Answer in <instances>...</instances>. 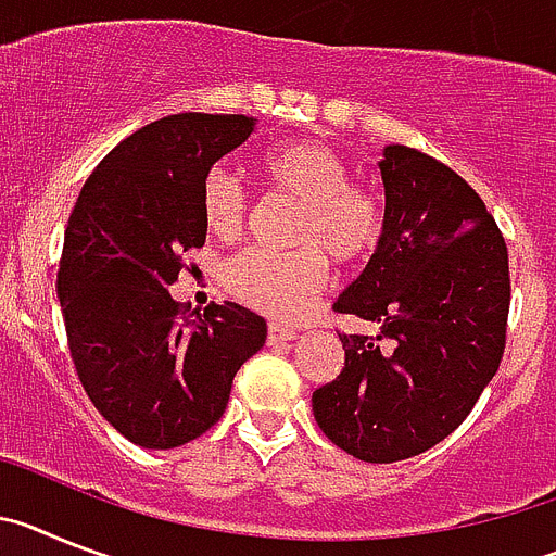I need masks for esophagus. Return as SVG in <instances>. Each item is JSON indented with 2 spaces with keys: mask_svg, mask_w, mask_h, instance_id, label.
Here are the masks:
<instances>
[{
  "mask_svg": "<svg viewBox=\"0 0 556 556\" xmlns=\"http://www.w3.org/2000/svg\"><path fill=\"white\" fill-rule=\"evenodd\" d=\"M293 338H299V332L293 330V327L268 325V344H271V346L288 344V341H293Z\"/></svg>",
  "mask_w": 556,
  "mask_h": 556,
  "instance_id": "obj_1",
  "label": "esophagus"
}]
</instances>
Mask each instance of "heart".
Listing matches in <instances>:
<instances>
[{"label":"heart","mask_w":556,"mask_h":556,"mask_svg":"<svg viewBox=\"0 0 556 556\" xmlns=\"http://www.w3.org/2000/svg\"><path fill=\"white\" fill-rule=\"evenodd\" d=\"M274 192L302 204L293 226V251L251 245L220 265V282L235 299L271 318H296L327 285V260L355 265L383 240V206L371 192L350 185L346 164L330 144L293 139L260 162ZM201 215L212 235H238L249 215V192L226 167L201 181Z\"/></svg>","instance_id":"1"}]
</instances>
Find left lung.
Returning a JSON list of instances; mask_svg holds the SVG:
<instances>
[{
	"label": "left lung",
	"mask_w": 556,
	"mask_h": 556,
	"mask_svg": "<svg viewBox=\"0 0 556 556\" xmlns=\"http://www.w3.org/2000/svg\"><path fill=\"white\" fill-rule=\"evenodd\" d=\"M378 170L383 240L332 307L380 336L338 332L344 369L313 392V417L350 456L392 465L451 437L495 378L509 254L479 192L447 164L386 144Z\"/></svg>",
	"instance_id": "left-lung-1"
}]
</instances>
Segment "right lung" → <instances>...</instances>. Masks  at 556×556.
<instances>
[{"label": "right lung", "instance_id": "right-lung-1", "mask_svg": "<svg viewBox=\"0 0 556 556\" xmlns=\"http://www.w3.org/2000/svg\"><path fill=\"white\" fill-rule=\"evenodd\" d=\"M254 125L195 111L144 125L94 167L70 215L58 299L77 378L105 422L148 451L210 431L268 336L249 307L224 302L192 321L167 291L206 240L201 181Z\"/></svg>", "mask_w": 556, "mask_h": 556}]
</instances>
